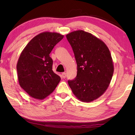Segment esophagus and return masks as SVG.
<instances>
[{
    "instance_id": "esophagus-1",
    "label": "esophagus",
    "mask_w": 135,
    "mask_h": 135,
    "mask_svg": "<svg viewBox=\"0 0 135 135\" xmlns=\"http://www.w3.org/2000/svg\"><path fill=\"white\" fill-rule=\"evenodd\" d=\"M61 77H62V78L65 79L66 77V74L65 73H62V74H61Z\"/></svg>"
}]
</instances>
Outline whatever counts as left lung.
I'll use <instances>...</instances> for the list:
<instances>
[{
	"label": "left lung",
	"instance_id": "obj_1",
	"mask_svg": "<svg viewBox=\"0 0 135 135\" xmlns=\"http://www.w3.org/2000/svg\"><path fill=\"white\" fill-rule=\"evenodd\" d=\"M77 64V76L68 84L77 99L91 102L108 89L114 73L111 55L104 42L91 33L75 31L66 35Z\"/></svg>",
	"mask_w": 135,
	"mask_h": 135
}]
</instances>
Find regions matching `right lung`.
I'll use <instances>...</instances> for the list:
<instances>
[{"instance_id":"1","label":"right lung","mask_w":135,"mask_h":135,"mask_svg":"<svg viewBox=\"0 0 135 135\" xmlns=\"http://www.w3.org/2000/svg\"><path fill=\"white\" fill-rule=\"evenodd\" d=\"M63 37V35L57 32H42L32 38L21 53L16 65L18 81L31 97L45 98L61 80L53 71L50 53Z\"/></svg>"}]
</instances>
